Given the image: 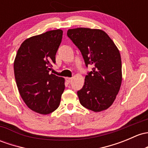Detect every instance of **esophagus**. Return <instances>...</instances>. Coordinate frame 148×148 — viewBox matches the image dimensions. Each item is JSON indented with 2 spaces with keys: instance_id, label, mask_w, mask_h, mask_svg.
<instances>
[{
  "instance_id": "obj_1",
  "label": "esophagus",
  "mask_w": 148,
  "mask_h": 148,
  "mask_svg": "<svg viewBox=\"0 0 148 148\" xmlns=\"http://www.w3.org/2000/svg\"><path fill=\"white\" fill-rule=\"evenodd\" d=\"M71 80H72V78H70V77H66V81L68 83H70L71 82Z\"/></svg>"
}]
</instances>
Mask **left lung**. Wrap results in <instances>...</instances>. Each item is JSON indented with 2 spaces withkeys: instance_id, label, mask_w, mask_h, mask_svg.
Instances as JSON below:
<instances>
[{
  "instance_id": "left-lung-1",
  "label": "left lung",
  "mask_w": 148,
  "mask_h": 148,
  "mask_svg": "<svg viewBox=\"0 0 148 148\" xmlns=\"http://www.w3.org/2000/svg\"><path fill=\"white\" fill-rule=\"evenodd\" d=\"M67 36L79 48L87 67L93 66L85 77L84 86L77 91L80 103L94 112L106 110L114 102L122 82L119 49L99 29H69Z\"/></svg>"
}]
</instances>
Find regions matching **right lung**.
Returning a JSON list of instances; mask_svg holds the SVG:
<instances>
[{
    "mask_svg": "<svg viewBox=\"0 0 148 148\" xmlns=\"http://www.w3.org/2000/svg\"><path fill=\"white\" fill-rule=\"evenodd\" d=\"M63 31L54 29L26 39L14 61L15 82L21 96L32 111L47 115L59 107L64 79L49 74Z\"/></svg>",
    "mask_w": 148,
    "mask_h": 148,
    "instance_id": "right-lung-1",
    "label": "right lung"
}]
</instances>
